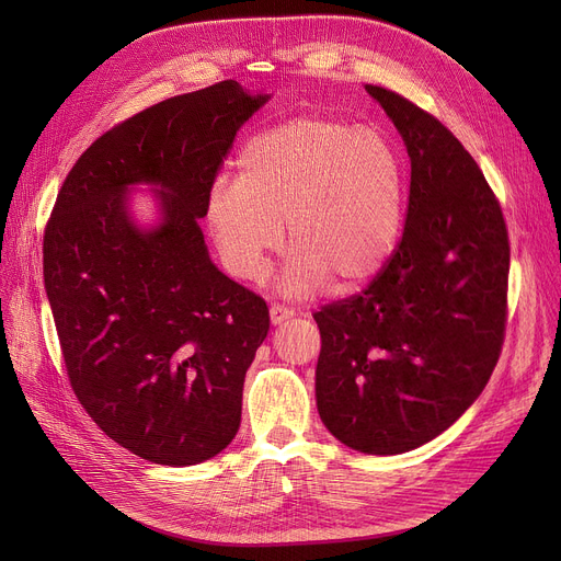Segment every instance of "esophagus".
<instances>
[{"label": "esophagus", "mask_w": 561, "mask_h": 561, "mask_svg": "<svg viewBox=\"0 0 561 561\" xmlns=\"http://www.w3.org/2000/svg\"><path fill=\"white\" fill-rule=\"evenodd\" d=\"M290 316H293V309H288L284 305H273L271 307V322H273V325H282V322H286Z\"/></svg>", "instance_id": "34e87169"}]
</instances>
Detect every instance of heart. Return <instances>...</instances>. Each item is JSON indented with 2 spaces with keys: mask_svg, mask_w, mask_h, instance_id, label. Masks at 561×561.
<instances>
[{
  "mask_svg": "<svg viewBox=\"0 0 561 561\" xmlns=\"http://www.w3.org/2000/svg\"><path fill=\"white\" fill-rule=\"evenodd\" d=\"M220 180L206 218L227 268L261 275L288 225L284 286L309 293L328 279L352 288L370 279L396 248L404 209V161L373 129L328 115H305L254 134Z\"/></svg>",
  "mask_w": 561,
  "mask_h": 561,
  "instance_id": "1",
  "label": "heart"
}]
</instances>
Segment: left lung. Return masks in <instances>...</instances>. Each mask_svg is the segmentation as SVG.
<instances>
[{"label": "left lung", "mask_w": 561, "mask_h": 561, "mask_svg": "<svg viewBox=\"0 0 561 561\" xmlns=\"http://www.w3.org/2000/svg\"><path fill=\"white\" fill-rule=\"evenodd\" d=\"M366 91L411 159L400 241L368 286L313 313L316 402L352 450L400 455L446 432L478 400L503 352L510 233L476 159L414 102Z\"/></svg>", "instance_id": "left-lung-1"}]
</instances>
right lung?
Here are the masks:
<instances>
[{
    "instance_id": "obj_1",
    "label": "right lung",
    "mask_w": 561,
    "mask_h": 561,
    "mask_svg": "<svg viewBox=\"0 0 561 561\" xmlns=\"http://www.w3.org/2000/svg\"><path fill=\"white\" fill-rule=\"evenodd\" d=\"M265 100L225 79L117 123L72 165L45 225V290L70 387L140 459L193 466L239 432L271 316L211 263L197 220L236 131ZM138 181L164 197L152 232L124 209Z\"/></svg>"
}]
</instances>
